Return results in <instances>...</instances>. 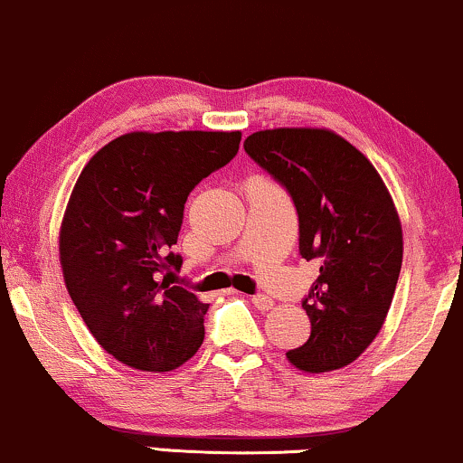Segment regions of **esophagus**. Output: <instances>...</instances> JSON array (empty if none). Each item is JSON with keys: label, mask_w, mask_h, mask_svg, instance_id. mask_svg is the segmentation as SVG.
<instances>
[{"label": "esophagus", "mask_w": 463, "mask_h": 463, "mask_svg": "<svg viewBox=\"0 0 463 463\" xmlns=\"http://www.w3.org/2000/svg\"><path fill=\"white\" fill-rule=\"evenodd\" d=\"M251 301H253V306H256L258 310H269V308H273V299L269 298V295L258 293V295H253Z\"/></svg>", "instance_id": "1"}]
</instances>
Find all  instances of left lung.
<instances>
[{"label": "left lung", "mask_w": 463, "mask_h": 463, "mask_svg": "<svg viewBox=\"0 0 463 463\" xmlns=\"http://www.w3.org/2000/svg\"><path fill=\"white\" fill-rule=\"evenodd\" d=\"M245 153L282 184L299 218V253L319 264L301 306L304 345L287 352L301 372L356 361L381 332L402 267V225L370 159L328 128H271Z\"/></svg>", "instance_id": "8db88e82"}]
</instances>
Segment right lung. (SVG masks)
Returning a JSON list of instances; mask_svg holds the SVG:
<instances>
[{
	"mask_svg": "<svg viewBox=\"0 0 463 463\" xmlns=\"http://www.w3.org/2000/svg\"><path fill=\"white\" fill-rule=\"evenodd\" d=\"M241 131H135L102 146L82 168L59 251L67 293L96 341L124 365L170 372L203 344L210 304L168 275L184 258L188 194L230 164Z\"/></svg>",
	"mask_w": 463,
	"mask_h": 463,
	"instance_id": "add662e5",
	"label": "right lung"
}]
</instances>
